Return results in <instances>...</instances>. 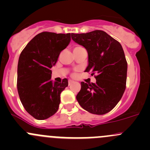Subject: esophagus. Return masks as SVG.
<instances>
[{
  "instance_id": "1",
  "label": "esophagus",
  "mask_w": 150,
  "mask_h": 150,
  "mask_svg": "<svg viewBox=\"0 0 150 150\" xmlns=\"http://www.w3.org/2000/svg\"><path fill=\"white\" fill-rule=\"evenodd\" d=\"M74 83L73 81H72V80H69V81H68V83H69V85H71L72 84Z\"/></svg>"
}]
</instances>
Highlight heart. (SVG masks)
Masks as SVG:
<instances>
[{"label": "heart", "instance_id": "obj_1", "mask_svg": "<svg viewBox=\"0 0 150 150\" xmlns=\"http://www.w3.org/2000/svg\"><path fill=\"white\" fill-rule=\"evenodd\" d=\"M77 47H79V46H77ZM75 48H76V47H75Z\"/></svg>", "mask_w": 150, "mask_h": 150}]
</instances>
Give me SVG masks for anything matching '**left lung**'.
<instances>
[{
	"label": "left lung",
	"mask_w": 150,
	"mask_h": 150,
	"mask_svg": "<svg viewBox=\"0 0 150 150\" xmlns=\"http://www.w3.org/2000/svg\"><path fill=\"white\" fill-rule=\"evenodd\" d=\"M71 36L87 50L88 64L85 71L96 74V80L95 83L81 82L77 100L88 112L106 114L117 105L125 90L128 64L122 47L102 30Z\"/></svg>",
	"instance_id": "obj_1"
}]
</instances>
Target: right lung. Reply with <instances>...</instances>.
I'll use <instances>...</instances> for the list:
<instances>
[{
  "mask_svg": "<svg viewBox=\"0 0 150 150\" xmlns=\"http://www.w3.org/2000/svg\"><path fill=\"white\" fill-rule=\"evenodd\" d=\"M70 40V33L43 32L29 42L19 56L18 93L25 110L37 120L48 118L58 110L60 93L68 81L53 82L51 68Z\"/></svg>",
  "mask_w": 150,
  "mask_h": 150,
  "instance_id": "add662e5",
  "label": "right lung"
}]
</instances>
